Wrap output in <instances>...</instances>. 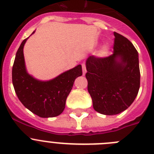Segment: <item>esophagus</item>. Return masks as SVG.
<instances>
[{"mask_svg": "<svg viewBox=\"0 0 154 154\" xmlns=\"http://www.w3.org/2000/svg\"><path fill=\"white\" fill-rule=\"evenodd\" d=\"M82 69H83V74H84V75H85L86 73H87V70H86L85 63H82Z\"/></svg>", "mask_w": 154, "mask_h": 154, "instance_id": "esophagus-1", "label": "esophagus"}]
</instances>
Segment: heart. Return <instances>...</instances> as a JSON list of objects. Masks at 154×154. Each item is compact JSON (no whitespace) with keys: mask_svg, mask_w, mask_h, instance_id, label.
<instances>
[{"mask_svg":"<svg viewBox=\"0 0 154 154\" xmlns=\"http://www.w3.org/2000/svg\"><path fill=\"white\" fill-rule=\"evenodd\" d=\"M110 51V46L109 44H103L99 50V55L102 57H106Z\"/></svg>","mask_w":154,"mask_h":154,"instance_id":"obj_1","label":"heart"}]
</instances>
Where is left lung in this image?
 <instances>
[{"instance_id": "1", "label": "left lung", "mask_w": 154, "mask_h": 154, "mask_svg": "<svg viewBox=\"0 0 154 154\" xmlns=\"http://www.w3.org/2000/svg\"><path fill=\"white\" fill-rule=\"evenodd\" d=\"M113 54L105 58L90 56L86 60L87 89L94 109L104 115L127 110L137 96L140 73L138 52L132 43L114 32Z\"/></svg>"}]
</instances>
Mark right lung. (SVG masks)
Masks as SVG:
<instances>
[{"instance_id":"1","label":"right lung","mask_w":154,"mask_h":154,"mask_svg":"<svg viewBox=\"0 0 154 154\" xmlns=\"http://www.w3.org/2000/svg\"><path fill=\"white\" fill-rule=\"evenodd\" d=\"M27 39L22 41L17 51L12 68L15 93L22 104L34 114L43 118L57 117L64 110L75 79L82 75V67L77 65L49 80L35 78L26 68L23 47Z\"/></svg>"}]
</instances>
